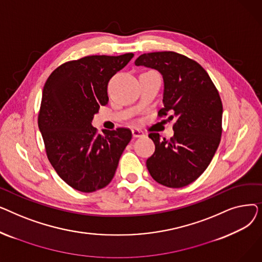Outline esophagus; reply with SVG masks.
Instances as JSON below:
<instances>
[{
	"instance_id": "34e87169",
	"label": "esophagus",
	"mask_w": 262,
	"mask_h": 262,
	"mask_svg": "<svg viewBox=\"0 0 262 262\" xmlns=\"http://www.w3.org/2000/svg\"><path fill=\"white\" fill-rule=\"evenodd\" d=\"M132 134H133V137L134 138H141V137L144 136V133L140 129H132Z\"/></svg>"
}]
</instances>
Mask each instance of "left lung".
Instances as JSON below:
<instances>
[{
	"mask_svg": "<svg viewBox=\"0 0 262 262\" xmlns=\"http://www.w3.org/2000/svg\"><path fill=\"white\" fill-rule=\"evenodd\" d=\"M135 64L162 74L163 107L158 117L174 120L170 139L160 140L158 133H149L155 152L146 168L160 185L185 187L207 169L221 141L223 105L219 91L199 62L176 52L142 54Z\"/></svg>",
	"mask_w": 262,
	"mask_h": 262,
	"instance_id": "left-lung-1",
	"label": "left lung"
}]
</instances>
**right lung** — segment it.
Segmentation results:
<instances>
[{
  "label": "right lung",
  "mask_w": 262,
  "mask_h": 262,
  "mask_svg": "<svg viewBox=\"0 0 262 262\" xmlns=\"http://www.w3.org/2000/svg\"><path fill=\"white\" fill-rule=\"evenodd\" d=\"M134 57L92 55L60 64L48 77L38 114L49 161L61 180L80 192L106 187L132 139L126 127L99 135L93 116L108 102V81Z\"/></svg>",
  "instance_id": "right-lung-1"
}]
</instances>
